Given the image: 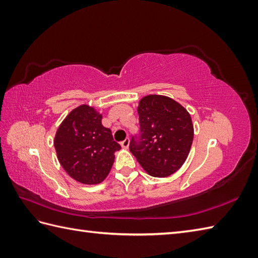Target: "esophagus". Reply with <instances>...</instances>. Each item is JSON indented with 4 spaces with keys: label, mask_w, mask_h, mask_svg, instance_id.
<instances>
[{
    "label": "esophagus",
    "mask_w": 258,
    "mask_h": 258,
    "mask_svg": "<svg viewBox=\"0 0 258 258\" xmlns=\"http://www.w3.org/2000/svg\"><path fill=\"white\" fill-rule=\"evenodd\" d=\"M130 145V140L128 139H125L123 142H120V146L124 147V149H127Z\"/></svg>",
    "instance_id": "obj_1"
}]
</instances>
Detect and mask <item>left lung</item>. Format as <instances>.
I'll return each mask as SVG.
<instances>
[{
    "label": "left lung",
    "instance_id": "1",
    "mask_svg": "<svg viewBox=\"0 0 258 258\" xmlns=\"http://www.w3.org/2000/svg\"><path fill=\"white\" fill-rule=\"evenodd\" d=\"M138 113L140 134L131 139L130 151L151 176H169L183 165L193 143L190 115L162 95L142 98Z\"/></svg>",
    "mask_w": 258,
    "mask_h": 258
}]
</instances>
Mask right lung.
Segmentation results:
<instances>
[{"mask_svg":"<svg viewBox=\"0 0 258 258\" xmlns=\"http://www.w3.org/2000/svg\"><path fill=\"white\" fill-rule=\"evenodd\" d=\"M54 146L70 176L89 185L105 179L114 153L120 149L111 130L102 125V115L89 105L76 107L68 115L57 130Z\"/></svg>","mask_w":258,"mask_h":258,"instance_id":"1","label":"right lung"}]
</instances>
